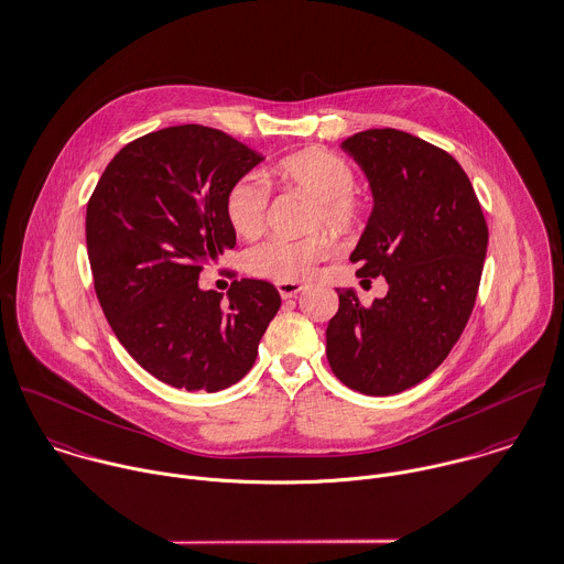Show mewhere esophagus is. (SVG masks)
<instances>
[{
  "label": "esophagus",
  "mask_w": 564,
  "mask_h": 564,
  "mask_svg": "<svg viewBox=\"0 0 564 564\" xmlns=\"http://www.w3.org/2000/svg\"><path fill=\"white\" fill-rule=\"evenodd\" d=\"M276 290H279L281 299H292V296H296L299 292H303V290H305V285H303V283L283 281V283H276Z\"/></svg>",
  "instance_id": "34e87169"
}]
</instances>
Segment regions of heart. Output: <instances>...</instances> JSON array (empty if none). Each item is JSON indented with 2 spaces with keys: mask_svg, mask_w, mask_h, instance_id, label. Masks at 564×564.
<instances>
[{
  "mask_svg": "<svg viewBox=\"0 0 564 564\" xmlns=\"http://www.w3.org/2000/svg\"><path fill=\"white\" fill-rule=\"evenodd\" d=\"M274 175L316 199L314 221L329 230H349L358 217V204L351 195L356 177L351 166L327 149H303L283 158ZM270 191L261 177L248 175L232 184L226 197V215L237 235L252 239L265 226ZM329 257V241L323 235L303 239L272 237L248 254V268L257 276L272 281H303L316 274L318 265Z\"/></svg>",
  "mask_w": 564,
  "mask_h": 564,
  "instance_id": "heart-1",
  "label": "heart"
}]
</instances>
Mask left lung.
<instances>
[{"label":"left lung","instance_id":"obj_1","mask_svg":"<svg viewBox=\"0 0 564 564\" xmlns=\"http://www.w3.org/2000/svg\"><path fill=\"white\" fill-rule=\"evenodd\" d=\"M365 171L373 208L351 252L358 276H384L389 292L365 307L336 290L327 360L349 389L402 393L451 354L473 314L488 250V224L462 164L398 129H367L340 144Z\"/></svg>","mask_w":564,"mask_h":564}]
</instances>
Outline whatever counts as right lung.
Instances as JSON below:
<instances>
[{"label":"right lung","mask_w":564,"mask_h":564,"mask_svg":"<svg viewBox=\"0 0 564 564\" xmlns=\"http://www.w3.org/2000/svg\"><path fill=\"white\" fill-rule=\"evenodd\" d=\"M261 160L219 129L166 127L122 147L89 197L98 303L120 345L164 384L215 393L239 382L281 307L268 281H235L226 299L197 283L235 248L226 197Z\"/></svg>","instance_id":"add662e5"}]
</instances>
